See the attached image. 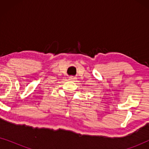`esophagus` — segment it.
<instances>
[{
    "label": "esophagus",
    "instance_id": "esophagus-1",
    "mask_svg": "<svg viewBox=\"0 0 149 149\" xmlns=\"http://www.w3.org/2000/svg\"><path fill=\"white\" fill-rule=\"evenodd\" d=\"M76 80H77V78L76 77H69V81H76Z\"/></svg>",
    "mask_w": 149,
    "mask_h": 149
}]
</instances>
